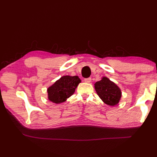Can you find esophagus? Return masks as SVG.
Masks as SVG:
<instances>
[{
	"instance_id": "obj_1",
	"label": "esophagus",
	"mask_w": 157,
	"mask_h": 157,
	"mask_svg": "<svg viewBox=\"0 0 157 157\" xmlns=\"http://www.w3.org/2000/svg\"><path fill=\"white\" fill-rule=\"evenodd\" d=\"M91 78H84V82H86L87 83H89L91 82Z\"/></svg>"
}]
</instances>
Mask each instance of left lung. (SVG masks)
I'll return each mask as SVG.
<instances>
[{"label":"left lung","instance_id":"obj_1","mask_svg":"<svg viewBox=\"0 0 157 157\" xmlns=\"http://www.w3.org/2000/svg\"><path fill=\"white\" fill-rule=\"evenodd\" d=\"M94 87L99 97L107 105L114 106L119 102L121 98L120 88L107 77H104L96 82Z\"/></svg>","mask_w":157,"mask_h":157}]
</instances>
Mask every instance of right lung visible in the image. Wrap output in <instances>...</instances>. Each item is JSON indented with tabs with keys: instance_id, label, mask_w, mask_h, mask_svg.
Wrapping results in <instances>:
<instances>
[{
	"instance_id": "add662e5",
	"label": "right lung",
	"mask_w": 157,
	"mask_h": 157,
	"mask_svg": "<svg viewBox=\"0 0 157 157\" xmlns=\"http://www.w3.org/2000/svg\"><path fill=\"white\" fill-rule=\"evenodd\" d=\"M80 82L78 76H63L47 90L48 99L55 103L65 101L74 94Z\"/></svg>"
}]
</instances>
